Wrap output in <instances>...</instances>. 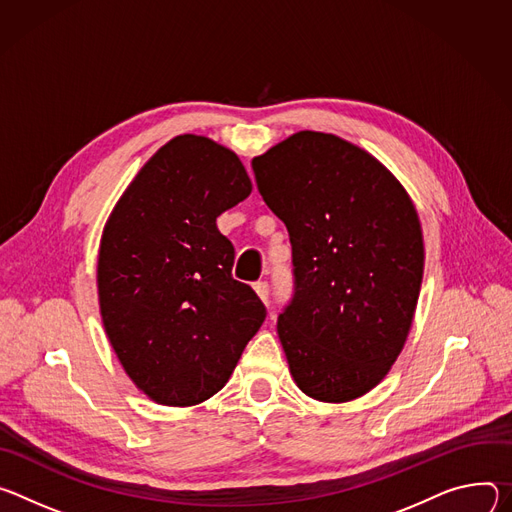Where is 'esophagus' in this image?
<instances>
[{"mask_svg": "<svg viewBox=\"0 0 512 512\" xmlns=\"http://www.w3.org/2000/svg\"><path fill=\"white\" fill-rule=\"evenodd\" d=\"M254 291H256V295H258L264 303H268L270 287H268V282H266V280H258V282H254Z\"/></svg>", "mask_w": 512, "mask_h": 512, "instance_id": "obj_1", "label": "esophagus"}]
</instances>
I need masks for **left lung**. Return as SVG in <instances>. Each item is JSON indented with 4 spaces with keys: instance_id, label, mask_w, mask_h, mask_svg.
I'll return each mask as SVG.
<instances>
[{
    "instance_id": "1",
    "label": "left lung",
    "mask_w": 512,
    "mask_h": 512,
    "mask_svg": "<svg viewBox=\"0 0 512 512\" xmlns=\"http://www.w3.org/2000/svg\"><path fill=\"white\" fill-rule=\"evenodd\" d=\"M252 168L293 246L295 293L276 323L291 374L315 401L358 399L413 323L425 262L415 205L374 156L333 134L299 132Z\"/></svg>"
}]
</instances>
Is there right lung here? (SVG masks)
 <instances>
[{"label": "right lung", "instance_id": "obj_1", "mask_svg": "<svg viewBox=\"0 0 512 512\" xmlns=\"http://www.w3.org/2000/svg\"><path fill=\"white\" fill-rule=\"evenodd\" d=\"M252 191L240 158L209 138L164 144L109 215L97 289L109 342L152 401L191 407L230 378L266 307L232 276L215 219Z\"/></svg>", "mask_w": 512, "mask_h": 512}]
</instances>
